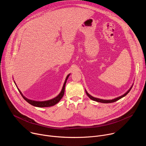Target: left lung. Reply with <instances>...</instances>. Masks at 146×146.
<instances>
[{"label": "left lung", "mask_w": 146, "mask_h": 146, "mask_svg": "<svg viewBox=\"0 0 146 146\" xmlns=\"http://www.w3.org/2000/svg\"><path fill=\"white\" fill-rule=\"evenodd\" d=\"M133 84H132V86L130 87V88L125 92V94H123V95H121V96H118V97H117V98H114V99H108V100H106V99H100V98H95V97H94V96H91L90 94H88V92L86 91V90H86V94L87 95V96L91 99V100H94V101H96V102H100V103H113V102H116L117 100H119V99H121V98H122L123 97H124L125 96H126L128 93H129V92L131 91V88H132V86H133Z\"/></svg>", "instance_id": "8db88e82"}]
</instances>
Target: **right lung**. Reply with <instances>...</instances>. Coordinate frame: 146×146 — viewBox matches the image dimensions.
Returning a JSON list of instances; mask_svg holds the SVG:
<instances>
[{
    "label": "right lung",
    "mask_w": 146,
    "mask_h": 146,
    "mask_svg": "<svg viewBox=\"0 0 146 146\" xmlns=\"http://www.w3.org/2000/svg\"><path fill=\"white\" fill-rule=\"evenodd\" d=\"M70 74H69L65 79V81L64 82V84L63 85V87H62V88L61 90V91L60 92V93L55 98L50 99V100H44V101H37V100H31V99H29L27 98H26L25 96H24V95L22 94V92H21V91L18 89L15 82L14 80V82L15 83V84L18 89V90L19 91V93L21 94V95H22V96L23 97V98L27 102H28L29 104H31V105L35 106V107H38V108H47V107H50V106H54L55 105H56V103H58L60 100L62 99V98L63 97L64 93H65V85L67 81V80L68 78V77H69Z\"/></svg>",
    "instance_id": "right-lung-1"
}]
</instances>
